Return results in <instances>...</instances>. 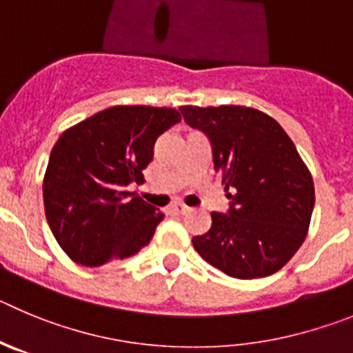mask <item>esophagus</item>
<instances>
[{
    "label": "esophagus",
    "mask_w": 353,
    "mask_h": 353,
    "mask_svg": "<svg viewBox=\"0 0 353 353\" xmlns=\"http://www.w3.org/2000/svg\"><path fill=\"white\" fill-rule=\"evenodd\" d=\"M189 206L183 205V203H174V205H171L170 212L174 213V215H185L187 212H189Z\"/></svg>",
    "instance_id": "34e87169"
}]
</instances>
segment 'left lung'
I'll return each mask as SVG.
<instances>
[{
  "label": "left lung",
  "instance_id": "1",
  "mask_svg": "<svg viewBox=\"0 0 353 353\" xmlns=\"http://www.w3.org/2000/svg\"><path fill=\"white\" fill-rule=\"evenodd\" d=\"M190 128L206 132L215 171L231 199L229 215L194 236L206 263L241 280L276 273L299 250L315 205L312 173L282 125L250 106H182Z\"/></svg>",
  "mask_w": 353,
  "mask_h": 353
}]
</instances>
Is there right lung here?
Wrapping results in <instances>:
<instances>
[{
	"mask_svg": "<svg viewBox=\"0 0 353 353\" xmlns=\"http://www.w3.org/2000/svg\"><path fill=\"white\" fill-rule=\"evenodd\" d=\"M180 121L174 108L117 105L61 134L43 176V206L73 263L101 266L150 243L164 213L128 187L145 182L155 140Z\"/></svg>",
	"mask_w": 353,
	"mask_h": 353,
	"instance_id": "1",
	"label": "right lung"
}]
</instances>
